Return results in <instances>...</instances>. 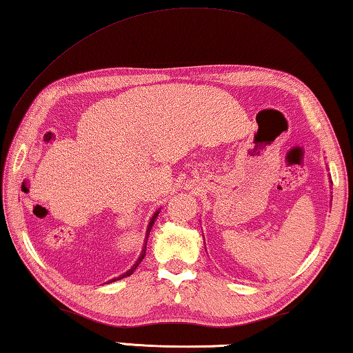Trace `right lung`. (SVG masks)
<instances>
[{
  "label": "right lung",
  "instance_id": "obj_1",
  "mask_svg": "<svg viewBox=\"0 0 353 353\" xmlns=\"http://www.w3.org/2000/svg\"><path fill=\"white\" fill-rule=\"evenodd\" d=\"M159 214H160V210H157V212L152 215V219H150V223H149V227H147V233H145V241H144V247H143V250H141V255H139V259H138V261L134 263L133 265V268H131V270H128L126 272H123L122 276H119V277H114L112 281H109V282H115V281H120V279H123V277H128V276H131L133 274V271L136 270V268L139 266V263L143 261V259H144V255H145V247H147V239H149V234H150V230H152V227H154V223H155V220H157V217H159Z\"/></svg>",
  "mask_w": 353,
  "mask_h": 353
}]
</instances>
